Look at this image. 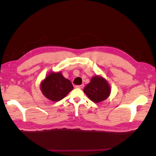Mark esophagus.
<instances>
[{"mask_svg":"<svg viewBox=\"0 0 156 156\" xmlns=\"http://www.w3.org/2000/svg\"><path fill=\"white\" fill-rule=\"evenodd\" d=\"M84 87V84H81V85H78V86H76V88H83Z\"/></svg>","mask_w":156,"mask_h":156,"instance_id":"34e87169","label":"esophagus"}]
</instances>
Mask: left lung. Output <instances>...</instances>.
Here are the masks:
<instances>
[{"mask_svg":"<svg viewBox=\"0 0 156 156\" xmlns=\"http://www.w3.org/2000/svg\"><path fill=\"white\" fill-rule=\"evenodd\" d=\"M84 92L92 101L98 103L108 98L111 93V88L104 78L97 76L86 86Z\"/></svg>","mask_w":156,"mask_h":156,"instance_id":"1","label":"left lung"}]
</instances>
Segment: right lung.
Listing matches in <instances>:
<instances>
[{
  "label": "right lung",
  "mask_w": 156,
  "mask_h": 156,
  "mask_svg": "<svg viewBox=\"0 0 156 156\" xmlns=\"http://www.w3.org/2000/svg\"><path fill=\"white\" fill-rule=\"evenodd\" d=\"M41 89L46 98L52 101H59L72 90L73 86L60 72H51L42 82Z\"/></svg>",
  "instance_id": "1"
}]
</instances>
